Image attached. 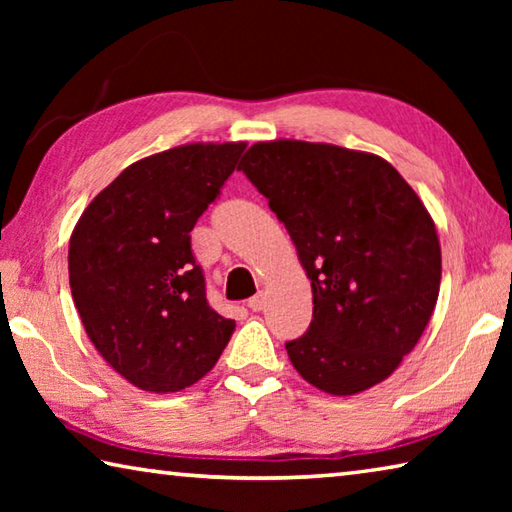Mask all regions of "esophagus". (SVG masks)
Listing matches in <instances>:
<instances>
[{"label":"esophagus","instance_id":"obj_1","mask_svg":"<svg viewBox=\"0 0 512 512\" xmlns=\"http://www.w3.org/2000/svg\"><path fill=\"white\" fill-rule=\"evenodd\" d=\"M248 307L253 311H262L266 307V296L264 293H257V296H253L248 300Z\"/></svg>","mask_w":512,"mask_h":512}]
</instances>
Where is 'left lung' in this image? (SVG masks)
<instances>
[{
  "instance_id": "1",
  "label": "left lung",
  "mask_w": 512,
  "mask_h": 512,
  "mask_svg": "<svg viewBox=\"0 0 512 512\" xmlns=\"http://www.w3.org/2000/svg\"><path fill=\"white\" fill-rule=\"evenodd\" d=\"M239 169L268 198L311 280L314 318L287 343L293 368L329 395L391 377L440 291V241L420 196L379 155L323 142H257Z\"/></svg>"
}]
</instances>
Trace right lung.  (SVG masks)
<instances>
[{
	"mask_svg": "<svg viewBox=\"0 0 512 512\" xmlns=\"http://www.w3.org/2000/svg\"><path fill=\"white\" fill-rule=\"evenodd\" d=\"M244 149L194 142L137 160L74 225L67 262L81 323L112 370L142 391L196 384L235 332V320L207 305L189 232Z\"/></svg>",
	"mask_w": 512,
	"mask_h": 512,
	"instance_id": "1",
	"label": "right lung"
}]
</instances>
